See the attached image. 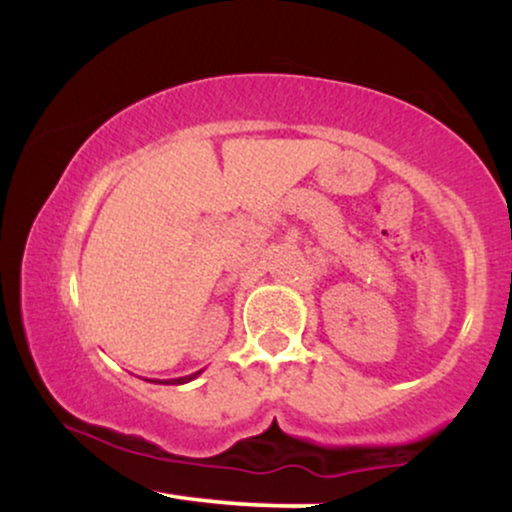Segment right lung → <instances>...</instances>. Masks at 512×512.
I'll return each mask as SVG.
<instances>
[{
    "label": "right lung",
    "instance_id": "1",
    "mask_svg": "<svg viewBox=\"0 0 512 512\" xmlns=\"http://www.w3.org/2000/svg\"><path fill=\"white\" fill-rule=\"evenodd\" d=\"M199 373H202V370H197V373H192V375H185V378H175V380H158V383H161V385H185V383H190V380H195Z\"/></svg>",
    "mask_w": 512,
    "mask_h": 512
}]
</instances>
